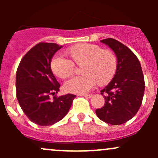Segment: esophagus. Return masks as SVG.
I'll use <instances>...</instances> for the list:
<instances>
[{"label":"esophagus","instance_id":"34e87169","mask_svg":"<svg viewBox=\"0 0 158 158\" xmlns=\"http://www.w3.org/2000/svg\"><path fill=\"white\" fill-rule=\"evenodd\" d=\"M81 96H83V97H85V98H92V95H81Z\"/></svg>","mask_w":158,"mask_h":158}]
</instances>
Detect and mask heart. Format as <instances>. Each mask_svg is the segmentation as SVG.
Segmentation results:
<instances>
[{
    "instance_id": "b5f03b06",
    "label": "heart",
    "mask_w": 158,
    "mask_h": 158,
    "mask_svg": "<svg viewBox=\"0 0 158 158\" xmlns=\"http://www.w3.org/2000/svg\"><path fill=\"white\" fill-rule=\"evenodd\" d=\"M78 65H82V76H74L65 83L67 92L76 94L89 92L98 82L101 85L108 83L114 76L117 69V58L113 52L102 49L99 46L91 44H79L68 50ZM52 73L61 79L73 75L75 64L71 60L61 54H56L51 60Z\"/></svg>"
}]
</instances>
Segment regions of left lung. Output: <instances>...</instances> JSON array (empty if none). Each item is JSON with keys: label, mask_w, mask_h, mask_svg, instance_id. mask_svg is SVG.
<instances>
[{"label": "left lung", "mask_w": 158, "mask_h": 158, "mask_svg": "<svg viewBox=\"0 0 158 158\" xmlns=\"http://www.w3.org/2000/svg\"><path fill=\"white\" fill-rule=\"evenodd\" d=\"M100 42L114 52L117 69L111 82L101 90L106 101L95 113L106 123L122 125L131 119L141 107L145 88L144 75L139 60L128 47L112 38Z\"/></svg>", "instance_id": "obj_1"}]
</instances>
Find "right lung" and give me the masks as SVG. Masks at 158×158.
<instances>
[{"instance_id": "1", "label": "right lung", "mask_w": 158, "mask_h": 158, "mask_svg": "<svg viewBox=\"0 0 158 158\" xmlns=\"http://www.w3.org/2000/svg\"><path fill=\"white\" fill-rule=\"evenodd\" d=\"M53 43H40L23 57L16 74L17 98L24 114L33 123L48 126L65 117L76 95L53 96L60 85L52 73L51 60L61 49Z\"/></svg>"}]
</instances>
